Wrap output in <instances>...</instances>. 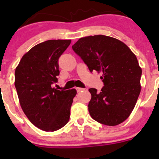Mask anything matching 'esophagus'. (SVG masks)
<instances>
[{
  "instance_id": "34e87169",
  "label": "esophagus",
  "mask_w": 159,
  "mask_h": 159,
  "mask_svg": "<svg viewBox=\"0 0 159 159\" xmlns=\"http://www.w3.org/2000/svg\"><path fill=\"white\" fill-rule=\"evenodd\" d=\"M76 89H77V91H78V92H80V91H81L84 90V89H82V88H77Z\"/></svg>"
}]
</instances>
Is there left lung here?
Wrapping results in <instances>:
<instances>
[{"label":"left lung","instance_id":"obj_1","mask_svg":"<svg viewBox=\"0 0 159 159\" xmlns=\"http://www.w3.org/2000/svg\"><path fill=\"white\" fill-rule=\"evenodd\" d=\"M90 71L102 73L105 86L100 92L90 89V115L105 125L125 121L134 109L141 92L142 68L135 54L125 43L105 35L81 38L72 46Z\"/></svg>","mask_w":159,"mask_h":159}]
</instances>
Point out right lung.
<instances>
[{
	"mask_svg": "<svg viewBox=\"0 0 159 159\" xmlns=\"http://www.w3.org/2000/svg\"><path fill=\"white\" fill-rule=\"evenodd\" d=\"M70 40H48L23 55L15 69L14 85L24 113L34 125L45 131L61 129L68 122L75 89L52 87L59 75L57 61Z\"/></svg>",
	"mask_w": 159,
	"mask_h": 159,
	"instance_id": "add662e5",
	"label": "right lung"
}]
</instances>
